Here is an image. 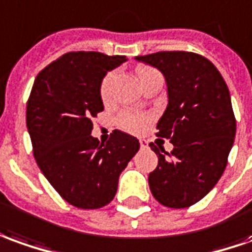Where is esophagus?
<instances>
[{
	"label": "esophagus",
	"mask_w": 252,
	"mask_h": 252,
	"mask_svg": "<svg viewBox=\"0 0 252 252\" xmlns=\"http://www.w3.org/2000/svg\"><path fill=\"white\" fill-rule=\"evenodd\" d=\"M140 145H141V148H147V147H148V143H147L145 140H140Z\"/></svg>",
	"instance_id": "34e87169"
}]
</instances>
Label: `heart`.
<instances>
[{"mask_svg":"<svg viewBox=\"0 0 252 252\" xmlns=\"http://www.w3.org/2000/svg\"><path fill=\"white\" fill-rule=\"evenodd\" d=\"M152 72H156L155 68L152 67H140L137 70V75L140 82L143 81L144 78ZM116 76L118 72L116 71H111L107 75L104 76L101 85H100V96L104 103H108L112 97V89H114V83L116 81ZM151 122V115L148 114H144V112H134V111H123L121 112L118 118H116V123L121 129L126 130L129 133H143L144 130L147 129L148 123Z\"/></svg>","mask_w":252,"mask_h":252,"instance_id":"b5f03b06","label":"heart"}]
</instances>
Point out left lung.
I'll return each mask as SVG.
<instances>
[{
	"mask_svg": "<svg viewBox=\"0 0 252 252\" xmlns=\"http://www.w3.org/2000/svg\"><path fill=\"white\" fill-rule=\"evenodd\" d=\"M136 59L166 78L169 105L156 125V136L174 145L169 154L149 144L159 158L149 173V188L166 207H190L216 187L235 141L228 86L216 65L193 52H156Z\"/></svg>",
	"mask_w": 252,
	"mask_h": 252,
	"instance_id": "8db88e82",
	"label": "left lung"
}]
</instances>
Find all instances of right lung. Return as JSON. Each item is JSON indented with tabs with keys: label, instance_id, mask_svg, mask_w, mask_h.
<instances>
[{
	"label": "right lung",
	"instance_id": "right-lung-1",
	"mask_svg": "<svg viewBox=\"0 0 252 252\" xmlns=\"http://www.w3.org/2000/svg\"><path fill=\"white\" fill-rule=\"evenodd\" d=\"M126 56L68 52L36 75L27 101V129L36 164L56 192L78 209L104 207L140 143L119 130L105 144L90 136L104 109L100 85Z\"/></svg>",
	"mask_w": 252,
	"mask_h": 252
}]
</instances>
